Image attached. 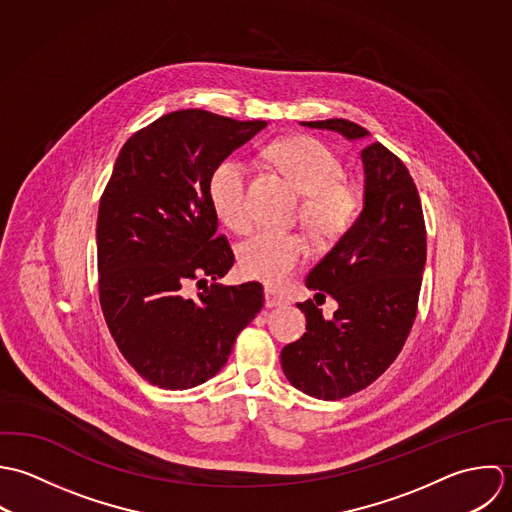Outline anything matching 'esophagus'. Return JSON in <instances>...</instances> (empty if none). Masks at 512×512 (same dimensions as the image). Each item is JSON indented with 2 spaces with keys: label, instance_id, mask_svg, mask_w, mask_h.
<instances>
[{
  "label": "esophagus",
  "instance_id": "obj_1",
  "mask_svg": "<svg viewBox=\"0 0 512 512\" xmlns=\"http://www.w3.org/2000/svg\"><path fill=\"white\" fill-rule=\"evenodd\" d=\"M285 303H287V299H285L281 293H277L275 289H269V287L265 289V307H281V305H285Z\"/></svg>",
  "mask_w": 512,
  "mask_h": 512
}]
</instances>
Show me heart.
Returning <instances> with one entry per match:
<instances>
[{"label":"heart","instance_id":"1","mask_svg":"<svg viewBox=\"0 0 512 512\" xmlns=\"http://www.w3.org/2000/svg\"><path fill=\"white\" fill-rule=\"evenodd\" d=\"M277 166L307 196L303 221L320 241L340 237L352 223L358 209V190L344 182V168L338 156L308 136L281 140L271 150ZM249 168L239 160L221 162L209 182V196L217 215L233 231H247L253 213L247 200ZM308 257L307 241L297 233L265 229L247 239L239 249V267L251 277L269 285L285 283Z\"/></svg>","mask_w":512,"mask_h":512}]
</instances>
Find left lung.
Segmentation results:
<instances>
[{
  "mask_svg": "<svg viewBox=\"0 0 512 512\" xmlns=\"http://www.w3.org/2000/svg\"><path fill=\"white\" fill-rule=\"evenodd\" d=\"M364 142V204L336 245L312 267L307 289L328 295L330 318L312 301L297 307L307 332L281 350L287 380L320 400H340L366 386L400 354L408 338L425 269V223L404 162L350 120L301 122Z\"/></svg>",
  "mask_w": 512,
  "mask_h": 512,
  "instance_id": "1",
  "label": "left lung"
}]
</instances>
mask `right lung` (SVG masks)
<instances>
[{
	"label": "right lung",
	"instance_id": "right-lung-1",
	"mask_svg": "<svg viewBox=\"0 0 512 512\" xmlns=\"http://www.w3.org/2000/svg\"><path fill=\"white\" fill-rule=\"evenodd\" d=\"M265 126L178 110L132 134L114 162L97 221L101 307L118 350L152 386L188 390L213 378L263 308L255 281L205 285L196 299L184 287L233 267L209 182Z\"/></svg>",
	"mask_w": 512,
	"mask_h": 512
}]
</instances>
